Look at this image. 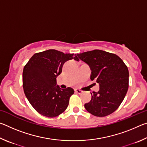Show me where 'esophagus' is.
Wrapping results in <instances>:
<instances>
[{
	"label": "esophagus",
	"mask_w": 147,
	"mask_h": 147,
	"mask_svg": "<svg viewBox=\"0 0 147 147\" xmlns=\"http://www.w3.org/2000/svg\"><path fill=\"white\" fill-rule=\"evenodd\" d=\"M74 91H75V92H76V93L80 94H82V93H83V91H82V90H80V89H76L75 90H74Z\"/></svg>",
	"instance_id": "obj_1"
}]
</instances>
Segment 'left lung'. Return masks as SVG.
I'll use <instances>...</instances> for the list:
<instances>
[{
  "instance_id": "obj_1",
  "label": "left lung",
  "mask_w": 147,
  "mask_h": 147,
  "mask_svg": "<svg viewBox=\"0 0 147 147\" xmlns=\"http://www.w3.org/2000/svg\"><path fill=\"white\" fill-rule=\"evenodd\" d=\"M76 56L89 66L91 80H95L100 86L97 93H91L90 102L84 105L86 110L96 117L112 113L119 108L127 93V66L116 54L101 50L85 52Z\"/></svg>"
}]
</instances>
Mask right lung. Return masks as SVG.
Wrapping results in <instances>:
<instances>
[{
	"mask_svg": "<svg viewBox=\"0 0 147 147\" xmlns=\"http://www.w3.org/2000/svg\"><path fill=\"white\" fill-rule=\"evenodd\" d=\"M74 59L76 54H64L54 49L36 53L29 59L23 72L24 94L32 107L41 115L55 117L67 108L73 89H61L56 85L65 62Z\"/></svg>",
	"mask_w": 147,
	"mask_h": 147,
	"instance_id": "right-lung-1",
	"label": "right lung"
}]
</instances>
